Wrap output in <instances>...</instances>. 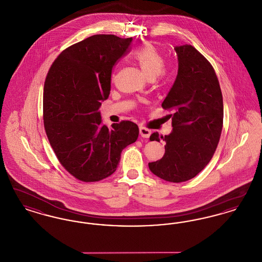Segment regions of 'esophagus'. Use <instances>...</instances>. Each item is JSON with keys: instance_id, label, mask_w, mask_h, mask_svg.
<instances>
[{"instance_id": "obj_1", "label": "esophagus", "mask_w": 262, "mask_h": 262, "mask_svg": "<svg viewBox=\"0 0 262 262\" xmlns=\"http://www.w3.org/2000/svg\"><path fill=\"white\" fill-rule=\"evenodd\" d=\"M139 135L142 137L148 138L150 137V135H151V130H149L146 127H144V126H140L139 127Z\"/></svg>"}]
</instances>
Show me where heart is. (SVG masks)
Masks as SVG:
<instances>
[{
  "label": "heart",
  "mask_w": 262,
  "mask_h": 262,
  "mask_svg": "<svg viewBox=\"0 0 262 262\" xmlns=\"http://www.w3.org/2000/svg\"><path fill=\"white\" fill-rule=\"evenodd\" d=\"M133 58L149 79L166 75L162 53L152 44H144L133 52Z\"/></svg>",
  "instance_id": "1"
}]
</instances>
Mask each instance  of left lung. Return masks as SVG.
<instances>
[{
  "label": "left lung",
  "mask_w": 262,
  "mask_h": 262,
  "mask_svg": "<svg viewBox=\"0 0 262 262\" xmlns=\"http://www.w3.org/2000/svg\"><path fill=\"white\" fill-rule=\"evenodd\" d=\"M179 70L163 101L174 111L169 136L154 133L150 140L166 142L162 159L148 163L150 171L171 183L186 182L210 162L223 127V97L211 66L191 45L174 47ZM172 116V115H171Z\"/></svg>",
  "instance_id": "obj_1"
}]
</instances>
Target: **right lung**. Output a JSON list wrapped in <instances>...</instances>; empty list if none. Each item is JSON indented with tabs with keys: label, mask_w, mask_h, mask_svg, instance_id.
<instances>
[{
	"label": "right lung",
	"mask_w": 262,
	"mask_h": 262,
	"mask_svg": "<svg viewBox=\"0 0 262 262\" xmlns=\"http://www.w3.org/2000/svg\"><path fill=\"white\" fill-rule=\"evenodd\" d=\"M132 41L112 34L90 36L62 51L46 76L45 132L62 167L79 181L111 176L123 149L138 137L135 123L122 121L108 127L98 111L110 94L113 67Z\"/></svg>",
	"instance_id": "add662e5"
}]
</instances>
